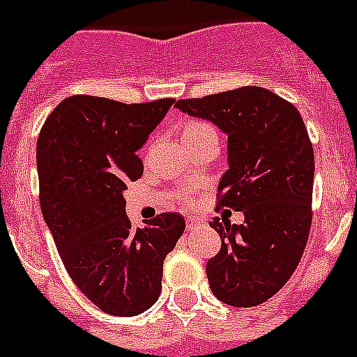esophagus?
<instances>
[{
    "label": "esophagus",
    "mask_w": 357,
    "mask_h": 357,
    "mask_svg": "<svg viewBox=\"0 0 357 357\" xmlns=\"http://www.w3.org/2000/svg\"><path fill=\"white\" fill-rule=\"evenodd\" d=\"M199 225H201V218H195V216H192V218L186 220V227H188L190 231L195 227H199Z\"/></svg>",
    "instance_id": "obj_1"
}]
</instances>
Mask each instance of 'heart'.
I'll list each match as a JSON object with an SVG mask.
<instances>
[{"instance_id":"1","label":"heart","mask_w":357,"mask_h":357,"mask_svg":"<svg viewBox=\"0 0 357 357\" xmlns=\"http://www.w3.org/2000/svg\"><path fill=\"white\" fill-rule=\"evenodd\" d=\"M202 126H208V125H204V123H190V125L185 128V133L186 132H194V130L202 128Z\"/></svg>"}]
</instances>
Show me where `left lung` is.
I'll return each mask as SVG.
<instances>
[{
  "mask_svg": "<svg viewBox=\"0 0 357 357\" xmlns=\"http://www.w3.org/2000/svg\"><path fill=\"white\" fill-rule=\"evenodd\" d=\"M176 109L227 133L218 208L245 215L241 225L225 218L209 224L222 239L206 264L209 287L225 305H261L296 271L312 225L315 162L301 114L259 86L178 100Z\"/></svg>",
  "mask_w": 357,
  "mask_h": 357,
  "instance_id": "obj_1",
  "label": "left lung"
}]
</instances>
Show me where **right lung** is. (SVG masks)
<instances>
[{"label":"right lung","instance_id":"obj_1","mask_svg":"<svg viewBox=\"0 0 357 357\" xmlns=\"http://www.w3.org/2000/svg\"><path fill=\"white\" fill-rule=\"evenodd\" d=\"M174 98L121 103L75 95L49 114L36 142L42 215L73 284L102 312L121 317L151 308L163 261L185 231L178 213L133 229L126 183L142 176L137 151Z\"/></svg>","mask_w":357,"mask_h":357}]
</instances>
